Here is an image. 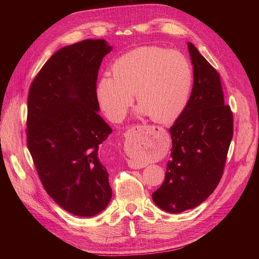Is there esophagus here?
Returning a JSON list of instances; mask_svg holds the SVG:
<instances>
[{"instance_id": "34e87169", "label": "esophagus", "mask_w": 259, "mask_h": 259, "mask_svg": "<svg viewBox=\"0 0 259 259\" xmlns=\"http://www.w3.org/2000/svg\"><path fill=\"white\" fill-rule=\"evenodd\" d=\"M128 165H130L132 168H135V169L145 167L144 164H138V163H136V162H133V161H128Z\"/></svg>"}]
</instances>
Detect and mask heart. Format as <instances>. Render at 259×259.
Returning a JSON list of instances; mask_svg holds the SVG:
<instances>
[{
    "label": "heart",
    "mask_w": 259,
    "mask_h": 259,
    "mask_svg": "<svg viewBox=\"0 0 259 259\" xmlns=\"http://www.w3.org/2000/svg\"><path fill=\"white\" fill-rule=\"evenodd\" d=\"M97 84L100 107L114 122L122 121L134 100L137 113L156 123H169L182 114L190 97L192 70L183 54L144 46L123 54Z\"/></svg>",
    "instance_id": "heart-1"
}]
</instances>
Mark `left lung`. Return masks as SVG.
<instances>
[{"instance_id": "left-lung-1", "label": "left lung", "mask_w": 259, "mask_h": 259, "mask_svg": "<svg viewBox=\"0 0 259 259\" xmlns=\"http://www.w3.org/2000/svg\"><path fill=\"white\" fill-rule=\"evenodd\" d=\"M193 86L188 104L173 126L171 159L165 179L152 200L168 213H182L205 201L223 176L233 135V117L225 105L221 77L192 43Z\"/></svg>"}]
</instances>
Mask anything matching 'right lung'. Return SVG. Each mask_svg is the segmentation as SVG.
<instances>
[{
  "label": "right lung",
  "mask_w": 259,
  "mask_h": 259,
  "mask_svg": "<svg viewBox=\"0 0 259 259\" xmlns=\"http://www.w3.org/2000/svg\"><path fill=\"white\" fill-rule=\"evenodd\" d=\"M105 40L65 46L45 62L28 95L27 144L46 192L73 215L92 217L112 197L98 149L112 130L98 114Z\"/></svg>",
  "instance_id": "add662e5"
}]
</instances>
